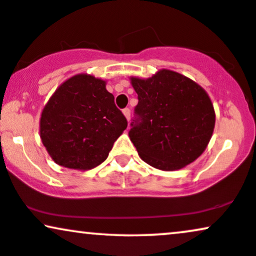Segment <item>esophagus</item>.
Returning a JSON list of instances; mask_svg holds the SVG:
<instances>
[{
  "mask_svg": "<svg viewBox=\"0 0 256 256\" xmlns=\"http://www.w3.org/2000/svg\"><path fill=\"white\" fill-rule=\"evenodd\" d=\"M122 114L125 116V118L128 119V120H130V114H131L130 108H124V110H122Z\"/></svg>",
  "mask_w": 256,
  "mask_h": 256,
  "instance_id": "1",
  "label": "esophagus"
}]
</instances>
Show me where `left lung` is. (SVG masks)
<instances>
[{
    "label": "left lung",
    "instance_id": "obj_1",
    "mask_svg": "<svg viewBox=\"0 0 256 256\" xmlns=\"http://www.w3.org/2000/svg\"><path fill=\"white\" fill-rule=\"evenodd\" d=\"M130 80L138 105L128 136L139 157L163 171L180 170L196 160L215 128V110L208 93L170 70Z\"/></svg>",
    "mask_w": 256,
    "mask_h": 256
}]
</instances>
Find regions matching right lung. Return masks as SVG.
<instances>
[{"mask_svg":"<svg viewBox=\"0 0 256 256\" xmlns=\"http://www.w3.org/2000/svg\"><path fill=\"white\" fill-rule=\"evenodd\" d=\"M126 128L105 80L80 73L61 84L44 105L40 138L56 164L90 170L108 158Z\"/></svg>","mask_w":256,"mask_h":256,"instance_id":"1","label":"right lung"}]
</instances>
